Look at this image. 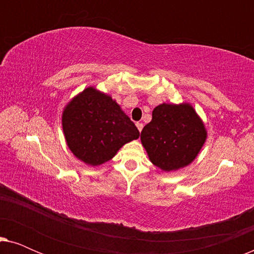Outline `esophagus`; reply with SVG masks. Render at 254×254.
I'll return each instance as SVG.
<instances>
[{"label":"esophagus","instance_id":"34e87169","mask_svg":"<svg viewBox=\"0 0 254 254\" xmlns=\"http://www.w3.org/2000/svg\"><path fill=\"white\" fill-rule=\"evenodd\" d=\"M136 127H137L138 131H141L142 128H143V124H142V123H137V124H136Z\"/></svg>","mask_w":254,"mask_h":254}]
</instances>
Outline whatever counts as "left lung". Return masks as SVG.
<instances>
[{
    "mask_svg": "<svg viewBox=\"0 0 254 254\" xmlns=\"http://www.w3.org/2000/svg\"><path fill=\"white\" fill-rule=\"evenodd\" d=\"M207 140V129L190 103L156 106L141 131V142L152 164L164 172L190 165Z\"/></svg>",
    "mask_w": 254,
    "mask_h": 254,
    "instance_id": "8db88e82",
    "label": "left lung"
}]
</instances>
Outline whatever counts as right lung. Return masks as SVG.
<instances>
[{
    "mask_svg": "<svg viewBox=\"0 0 254 254\" xmlns=\"http://www.w3.org/2000/svg\"><path fill=\"white\" fill-rule=\"evenodd\" d=\"M65 143L76 158L90 166L112 159L140 131L112 97L88 86L69 100L62 112Z\"/></svg>",
    "mask_w": 254,
    "mask_h": 254,
    "instance_id": "1",
    "label": "right lung"
}]
</instances>
